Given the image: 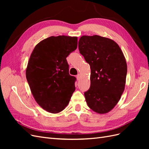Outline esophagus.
Segmentation results:
<instances>
[{
  "instance_id": "34e87169",
  "label": "esophagus",
  "mask_w": 149,
  "mask_h": 149,
  "mask_svg": "<svg viewBox=\"0 0 149 149\" xmlns=\"http://www.w3.org/2000/svg\"><path fill=\"white\" fill-rule=\"evenodd\" d=\"M76 78H77V79H78V80H79L80 78H81V74H78L77 75V76H76Z\"/></svg>"
}]
</instances>
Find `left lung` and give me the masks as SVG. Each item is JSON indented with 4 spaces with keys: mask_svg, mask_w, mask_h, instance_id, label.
Listing matches in <instances>:
<instances>
[{
    "mask_svg": "<svg viewBox=\"0 0 149 149\" xmlns=\"http://www.w3.org/2000/svg\"><path fill=\"white\" fill-rule=\"evenodd\" d=\"M78 47L91 68L86 101L93 111L106 114L118 104L125 89L127 67L123 52L113 40L96 35L81 37Z\"/></svg>",
    "mask_w": 149,
    "mask_h": 149,
    "instance_id": "obj_1",
    "label": "left lung"
}]
</instances>
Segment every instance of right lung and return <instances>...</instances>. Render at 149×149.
I'll use <instances>...</instances> for the list:
<instances>
[{
  "instance_id": "right-lung-1",
  "label": "right lung",
  "mask_w": 149,
  "mask_h": 149,
  "mask_svg": "<svg viewBox=\"0 0 149 149\" xmlns=\"http://www.w3.org/2000/svg\"><path fill=\"white\" fill-rule=\"evenodd\" d=\"M78 45L77 37L52 36L39 42L31 53L26 78L38 104L53 114L68 106L76 78L69 74L66 57Z\"/></svg>"
}]
</instances>
